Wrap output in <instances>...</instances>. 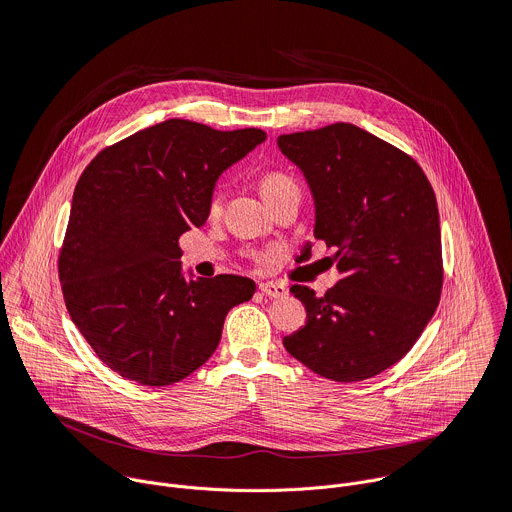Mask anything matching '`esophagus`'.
<instances>
[{"label": "esophagus", "mask_w": 512, "mask_h": 512, "mask_svg": "<svg viewBox=\"0 0 512 512\" xmlns=\"http://www.w3.org/2000/svg\"><path fill=\"white\" fill-rule=\"evenodd\" d=\"M259 289L263 296H269V298H285L287 296V289L279 283H259Z\"/></svg>", "instance_id": "esophagus-1"}]
</instances>
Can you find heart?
I'll return each mask as SVG.
<instances>
[{"label": "heart", "instance_id": "1", "mask_svg": "<svg viewBox=\"0 0 512 512\" xmlns=\"http://www.w3.org/2000/svg\"><path fill=\"white\" fill-rule=\"evenodd\" d=\"M298 188L296 180L287 176L285 172H267L261 178V194L265 200H271L287 190H294ZM223 202H225V190L221 186H216L210 196H208V204H206V212L208 216H218L223 210Z\"/></svg>", "mask_w": 512, "mask_h": 512}]
</instances>
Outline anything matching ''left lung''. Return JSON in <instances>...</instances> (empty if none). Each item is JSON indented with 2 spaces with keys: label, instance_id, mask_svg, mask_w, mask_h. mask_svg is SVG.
<instances>
[{
  "label": "left lung",
  "instance_id": "8db88e82",
  "mask_svg": "<svg viewBox=\"0 0 512 512\" xmlns=\"http://www.w3.org/2000/svg\"><path fill=\"white\" fill-rule=\"evenodd\" d=\"M277 145L304 172L316 202L314 237L334 249L342 275L322 298L291 285L308 320L283 346L330 381L371 379L413 348L440 304L433 188L411 156L352 123L279 135Z\"/></svg>",
  "mask_w": 512,
  "mask_h": 512
}]
</instances>
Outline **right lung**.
Masks as SVG:
<instances>
[{
	"label": "right lung",
	"mask_w": 512,
	"mask_h": 512,
	"mask_svg": "<svg viewBox=\"0 0 512 512\" xmlns=\"http://www.w3.org/2000/svg\"><path fill=\"white\" fill-rule=\"evenodd\" d=\"M265 137L168 119L107 145L81 174L58 277L72 322L119 377L186 379L221 342L229 310L253 298L247 277L186 281L178 239L206 223L218 176Z\"/></svg>",
	"instance_id": "1"
}]
</instances>
